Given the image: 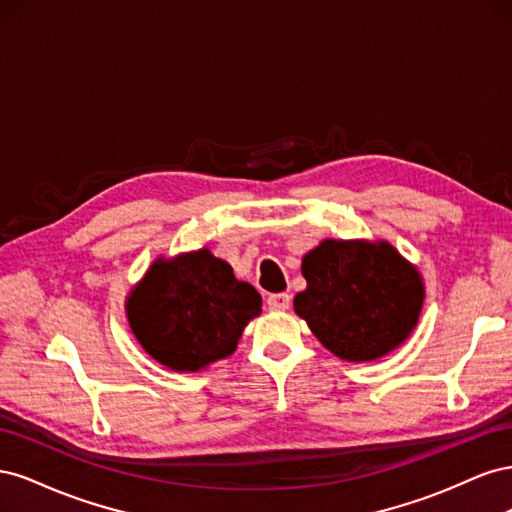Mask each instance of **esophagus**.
Wrapping results in <instances>:
<instances>
[{
  "mask_svg": "<svg viewBox=\"0 0 512 512\" xmlns=\"http://www.w3.org/2000/svg\"><path fill=\"white\" fill-rule=\"evenodd\" d=\"M267 305H269V309H273V312H286V309L290 307V294H286V292L271 294V297L267 299Z\"/></svg>",
  "mask_w": 512,
  "mask_h": 512,
  "instance_id": "obj_1",
  "label": "esophagus"
}]
</instances>
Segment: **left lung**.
<instances>
[{"instance_id": "1", "label": "left lung", "mask_w": 512, "mask_h": 512, "mask_svg": "<svg viewBox=\"0 0 512 512\" xmlns=\"http://www.w3.org/2000/svg\"><path fill=\"white\" fill-rule=\"evenodd\" d=\"M301 271L307 288L294 297V312L339 359L384 356L421 314V275L386 241L327 239L303 258Z\"/></svg>"}]
</instances>
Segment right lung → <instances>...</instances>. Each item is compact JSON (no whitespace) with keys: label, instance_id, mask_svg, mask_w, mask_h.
<instances>
[{"label":"right lung","instance_id":"obj_1","mask_svg":"<svg viewBox=\"0 0 512 512\" xmlns=\"http://www.w3.org/2000/svg\"><path fill=\"white\" fill-rule=\"evenodd\" d=\"M260 307L258 290L209 250L156 260L126 303L138 342L175 371H198L230 356Z\"/></svg>","mask_w":512,"mask_h":512}]
</instances>
